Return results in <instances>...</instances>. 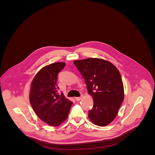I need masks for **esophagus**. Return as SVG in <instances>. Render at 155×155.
I'll list each match as a JSON object with an SVG mask.
<instances>
[{
	"instance_id": "obj_1",
	"label": "esophagus",
	"mask_w": 155,
	"mask_h": 155,
	"mask_svg": "<svg viewBox=\"0 0 155 155\" xmlns=\"http://www.w3.org/2000/svg\"><path fill=\"white\" fill-rule=\"evenodd\" d=\"M77 101H80L81 99V97H77L75 98Z\"/></svg>"
}]
</instances>
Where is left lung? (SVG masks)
Here are the masks:
<instances>
[{"mask_svg":"<svg viewBox=\"0 0 155 155\" xmlns=\"http://www.w3.org/2000/svg\"><path fill=\"white\" fill-rule=\"evenodd\" d=\"M74 63L94 100L89 118L96 125H108L117 116L124 99L123 83L118 69L110 62L97 58L75 60Z\"/></svg>","mask_w":155,"mask_h":155,"instance_id":"obj_1","label":"left lung"}]
</instances>
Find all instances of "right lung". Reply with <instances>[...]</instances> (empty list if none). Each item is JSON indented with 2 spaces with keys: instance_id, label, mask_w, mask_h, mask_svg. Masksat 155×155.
Segmentation results:
<instances>
[{
  "instance_id": "1",
  "label": "right lung",
  "mask_w": 155,
  "mask_h": 155,
  "mask_svg": "<svg viewBox=\"0 0 155 155\" xmlns=\"http://www.w3.org/2000/svg\"><path fill=\"white\" fill-rule=\"evenodd\" d=\"M65 66L64 63H54L43 67L31 85V105L38 117L51 126H58L64 121L73 104L58 92V76Z\"/></svg>"
}]
</instances>
